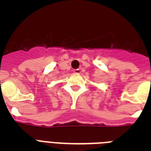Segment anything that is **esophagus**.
<instances>
[{
  "label": "esophagus",
  "instance_id": "1",
  "mask_svg": "<svg viewBox=\"0 0 151 151\" xmlns=\"http://www.w3.org/2000/svg\"><path fill=\"white\" fill-rule=\"evenodd\" d=\"M73 73H80L81 70L79 69H75V70H73Z\"/></svg>",
  "mask_w": 151,
  "mask_h": 151
}]
</instances>
